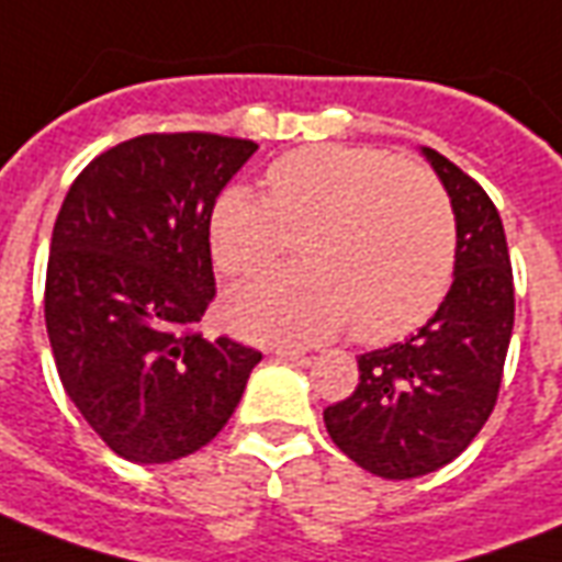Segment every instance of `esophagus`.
Listing matches in <instances>:
<instances>
[{"label":"esophagus","instance_id":"34e87169","mask_svg":"<svg viewBox=\"0 0 562 562\" xmlns=\"http://www.w3.org/2000/svg\"><path fill=\"white\" fill-rule=\"evenodd\" d=\"M273 355L282 357V360H303V357H306V348L294 342H280L273 345Z\"/></svg>","mask_w":562,"mask_h":562}]
</instances>
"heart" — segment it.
<instances>
[{"label":"heart","instance_id":"obj_1","mask_svg":"<svg viewBox=\"0 0 562 562\" xmlns=\"http://www.w3.org/2000/svg\"><path fill=\"white\" fill-rule=\"evenodd\" d=\"M268 199L228 187L207 217L226 277L268 268L301 240V268L232 289L228 327L249 339H324L355 322L363 342H393L429 322L456 273V214L429 169L357 145L282 154Z\"/></svg>","mask_w":562,"mask_h":562}]
</instances>
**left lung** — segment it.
Here are the masks:
<instances>
[{
    "label": "left lung",
    "mask_w": 562,
    "mask_h": 562,
    "mask_svg": "<svg viewBox=\"0 0 562 562\" xmlns=\"http://www.w3.org/2000/svg\"><path fill=\"white\" fill-rule=\"evenodd\" d=\"M423 154L456 214L450 292L411 339L357 357V390L324 411L336 447L384 480H414L468 450L492 417L515 322L513 265L497 207L443 154Z\"/></svg>",
    "instance_id": "left-lung-1"
}]
</instances>
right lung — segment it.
Instances as JSON below:
<instances>
[{
	"instance_id": "obj_1",
	"label": "right lung",
	"mask_w": 562,
	"mask_h": 562,
	"mask_svg": "<svg viewBox=\"0 0 562 562\" xmlns=\"http://www.w3.org/2000/svg\"><path fill=\"white\" fill-rule=\"evenodd\" d=\"M259 145L145 133L94 157L53 226L44 318L61 386L122 459L202 450L238 408L261 351L199 322L214 301L207 217Z\"/></svg>"
}]
</instances>
